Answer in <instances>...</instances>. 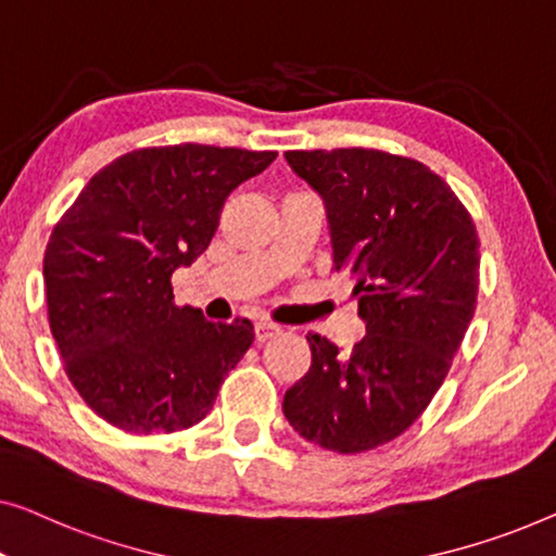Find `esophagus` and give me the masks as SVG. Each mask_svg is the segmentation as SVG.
<instances>
[{"mask_svg": "<svg viewBox=\"0 0 556 556\" xmlns=\"http://www.w3.org/2000/svg\"><path fill=\"white\" fill-rule=\"evenodd\" d=\"M254 334H256V342H267L271 338H277L279 334V327L277 325H269V323H256L254 325Z\"/></svg>", "mask_w": 556, "mask_h": 556, "instance_id": "obj_1", "label": "esophagus"}]
</instances>
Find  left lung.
<instances>
[{"mask_svg": "<svg viewBox=\"0 0 556 556\" xmlns=\"http://www.w3.org/2000/svg\"><path fill=\"white\" fill-rule=\"evenodd\" d=\"M325 203L332 271L353 281L365 338L350 355L307 334L309 372L281 410L302 438L334 453L393 441L448 375L479 292L476 226L441 176L372 148L287 151Z\"/></svg>", "mask_w": 556, "mask_h": 556, "instance_id": "1", "label": "left lung"}]
</instances>
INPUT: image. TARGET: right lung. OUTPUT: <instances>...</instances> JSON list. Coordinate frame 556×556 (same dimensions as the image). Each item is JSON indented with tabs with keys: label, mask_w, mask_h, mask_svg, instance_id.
<instances>
[{
	"label": "right lung",
	"mask_w": 556,
	"mask_h": 556,
	"mask_svg": "<svg viewBox=\"0 0 556 556\" xmlns=\"http://www.w3.org/2000/svg\"><path fill=\"white\" fill-rule=\"evenodd\" d=\"M275 151L140 148L98 170L47 241L50 330L83 401L128 433H174L214 408L254 342L249 319L176 307L170 275L206 252L229 193Z\"/></svg>",
	"instance_id": "right-lung-1"
}]
</instances>
